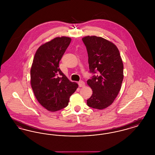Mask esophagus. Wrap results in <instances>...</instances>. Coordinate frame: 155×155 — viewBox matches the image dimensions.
Masks as SVG:
<instances>
[{
	"label": "esophagus",
	"mask_w": 155,
	"mask_h": 155,
	"mask_svg": "<svg viewBox=\"0 0 155 155\" xmlns=\"http://www.w3.org/2000/svg\"><path fill=\"white\" fill-rule=\"evenodd\" d=\"M78 85H79L80 87H83L85 85V84L83 81H79L78 82Z\"/></svg>",
	"instance_id": "esophagus-1"
}]
</instances>
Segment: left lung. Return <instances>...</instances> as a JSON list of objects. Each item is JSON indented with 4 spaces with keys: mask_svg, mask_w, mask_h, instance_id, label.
Here are the masks:
<instances>
[{
    "mask_svg": "<svg viewBox=\"0 0 155 155\" xmlns=\"http://www.w3.org/2000/svg\"><path fill=\"white\" fill-rule=\"evenodd\" d=\"M88 55L91 73H96L87 81L93 93L87 100L89 107L102 110L113 103L123 80V63L117 46L100 37L82 39Z\"/></svg>",
    "mask_w": 155,
    "mask_h": 155,
    "instance_id": "1",
    "label": "left lung"
}]
</instances>
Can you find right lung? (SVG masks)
<instances>
[{"instance_id":"add662e5","label":"right lung","mask_w":155,"mask_h":155,"mask_svg":"<svg viewBox=\"0 0 155 155\" xmlns=\"http://www.w3.org/2000/svg\"><path fill=\"white\" fill-rule=\"evenodd\" d=\"M69 37H56L37 49L31 68V85L37 101L50 111L68 105L70 97L78 87L59 68V61L70 44Z\"/></svg>"}]
</instances>
